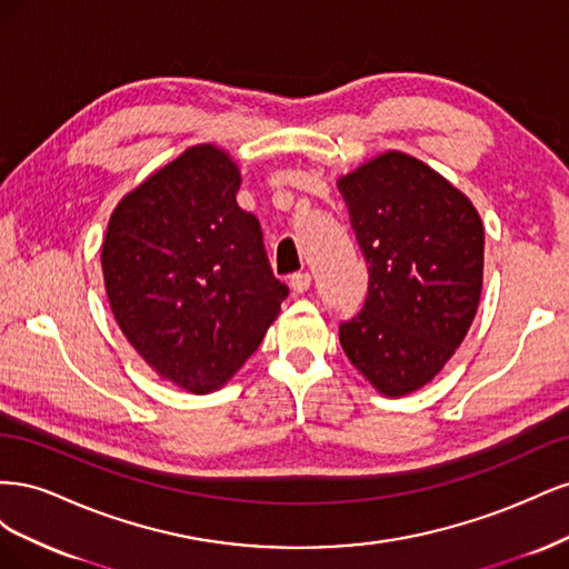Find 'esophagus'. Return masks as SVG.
<instances>
[{"mask_svg": "<svg viewBox=\"0 0 569 569\" xmlns=\"http://www.w3.org/2000/svg\"><path fill=\"white\" fill-rule=\"evenodd\" d=\"M289 284H291V289L297 291V295H303V291H308V287H311V274H308V272H295L289 278Z\"/></svg>", "mask_w": 569, "mask_h": 569, "instance_id": "1", "label": "esophagus"}]
</instances>
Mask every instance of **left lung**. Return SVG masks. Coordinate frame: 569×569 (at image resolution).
<instances>
[{"mask_svg": "<svg viewBox=\"0 0 569 569\" xmlns=\"http://www.w3.org/2000/svg\"><path fill=\"white\" fill-rule=\"evenodd\" d=\"M337 187L370 272L363 311L339 327L341 349L399 399L432 382L470 330L485 226L458 187L403 151L377 153Z\"/></svg>", "mask_w": 569, "mask_h": 569, "instance_id": "8db88e82", "label": "left lung"}]
</instances>
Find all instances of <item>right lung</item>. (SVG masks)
<instances>
[{
	"mask_svg": "<svg viewBox=\"0 0 569 569\" xmlns=\"http://www.w3.org/2000/svg\"><path fill=\"white\" fill-rule=\"evenodd\" d=\"M239 184L226 149L189 147L118 201L101 244L120 332L189 393L228 385L289 295L270 270L261 222L239 209Z\"/></svg>",
	"mask_w": 569,
	"mask_h": 569,
	"instance_id": "right-lung-1",
	"label": "right lung"
}]
</instances>
